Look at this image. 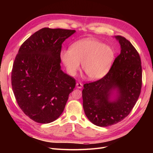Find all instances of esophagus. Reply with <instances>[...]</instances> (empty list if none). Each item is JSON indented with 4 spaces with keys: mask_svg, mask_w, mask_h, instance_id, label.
Listing matches in <instances>:
<instances>
[{
    "mask_svg": "<svg viewBox=\"0 0 153 153\" xmlns=\"http://www.w3.org/2000/svg\"><path fill=\"white\" fill-rule=\"evenodd\" d=\"M76 86L77 88H78V89H81L82 87V84L80 82H77L76 84Z\"/></svg>",
    "mask_w": 153,
    "mask_h": 153,
    "instance_id": "esophagus-1",
    "label": "esophagus"
}]
</instances>
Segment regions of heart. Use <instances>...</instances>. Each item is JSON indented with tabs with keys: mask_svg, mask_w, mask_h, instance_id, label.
<instances>
[{
	"mask_svg": "<svg viewBox=\"0 0 153 153\" xmlns=\"http://www.w3.org/2000/svg\"><path fill=\"white\" fill-rule=\"evenodd\" d=\"M114 50L99 41L85 39L73 44L71 50L61 52V59L68 73L75 75L82 63L83 71L90 80H98L108 72L114 59Z\"/></svg>",
	"mask_w": 153,
	"mask_h": 153,
	"instance_id": "heart-1",
	"label": "heart"
}]
</instances>
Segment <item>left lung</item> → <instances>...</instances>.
Listing matches in <instances>:
<instances>
[{"label": "left lung", "mask_w": 153, "mask_h": 153, "mask_svg": "<svg viewBox=\"0 0 153 153\" xmlns=\"http://www.w3.org/2000/svg\"><path fill=\"white\" fill-rule=\"evenodd\" d=\"M121 53L101 79L87 83L82 91L83 107L87 117L98 126L106 127L121 121L131 112L142 88L140 55L132 44L121 36H115ZM114 91L117 96L111 100Z\"/></svg>", "instance_id": "8db88e82"}]
</instances>
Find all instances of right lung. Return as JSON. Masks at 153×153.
Returning a JSON list of instances; mask_svg holds the SVG:
<instances>
[{
  "label": "right lung",
  "mask_w": 153,
  "mask_h": 153,
  "mask_svg": "<svg viewBox=\"0 0 153 153\" xmlns=\"http://www.w3.org/2000/svg\"><path fill=\"white\" fill-rule=\"evenodd\" d=\"M75 30L45 27L25 41L13 63L11 84L18 106L34 121L47 124L64 111L75 79L61 69L62 44Z\"/></svg>",
  "instance_id": "obj_1"
}]
</instances>
